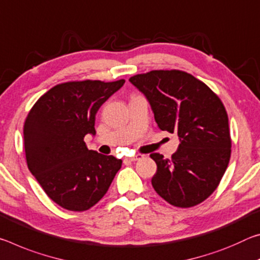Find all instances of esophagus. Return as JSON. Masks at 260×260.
Returning a JSON list of instances; mask_svg holds the SVG:
<instances>
[{"instance_id": "1", "label": "esophagus", "mask_w": 260, "mask_h": 260, "mask_svg": "<svg viewBox=\"0 0 260 260\" xmlns=\"http://www.w3.org/2000/svg\"><path fill=\"white\" fill-rule=\"evenodd\" d=\"M143 158H144L143 154H136L135 156H131V158H127V160L133 161V162H135V161H138V160L143 159Z\"/></svg>"}]
</instances>
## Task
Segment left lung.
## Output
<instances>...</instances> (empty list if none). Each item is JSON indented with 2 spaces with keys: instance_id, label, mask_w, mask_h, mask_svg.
<instances>
[{
  "instance_id": "8db88e82",
  "label": "left lung",
  "mask_w": 260,
  "mask_h": 260,
  "mask_svg": "<svg viewBox=\"0 0 260 260\" xmlns=\"http://www.w3.org/2000/svg\"><path fill=\"white\" fill-rule=\"evenodd\" d=\"M147 98L160 130L177 134L172 159L152 153L156 173L152 185L176 207H192L218 188L232 153L226 108L215 93L181 70H152L130 79Z\"/></svg>"
}]
</instances>
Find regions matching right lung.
<instances>
[{
	"label": "right lung",
	"mask_w": 260,
	"mask_h": 260,
	"mask_svg": "<svg viewBox=\"0 0 260 260\" xmlns=\"http://www.w3.org/2000/svg\"><path fill=\"white\" fill-rule=\"evenodd\" d=\"M116 82H67L39 98L24 123V150L29 172L46 194L68 211H86L107 192L122 160L88 150L95 114L120 90Z\"/></svg>",
	"instance_id": "right-lung-1"
}]
</instances>
